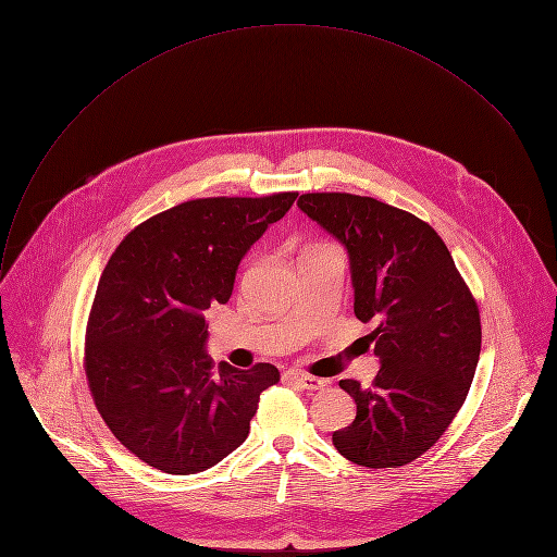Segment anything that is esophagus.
I'll return each mask as SVG.
<instances>
[{"label":"esophagus","instance_id":"34e87169","mask_svg":"<svg viewBox=\"0 0 557 557\" xmlns=\"http://www.w3.org/2000/svg\"><path fill=\"white\" fill-rule=\"evenodd\" d=\"M284 376H286L288 381L297 383V385H299V387H304V389H322V387L326 385V381H324V379L310 376V374L299 372V370H286V372H284Z\"/></svg>","mask_w":557,"mask_h":557}]
</instances>
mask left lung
<instances>
[{"mask_svg": "<svg viewBox=\"0 0 557 557\" xmlns=\"http://www.w3.org/2000/svg\"><path fill=\"white\" fill-rule=\"evenodd\" d=\"M346 249L355 314L374 322L379 357L370 387L339 385L357 406L333 432L337 451L361 467H401L428 451L465 404L481 357V317L441 235L417 215L352 194L297 200Z\"/></svg>", "mask_w": 557, "mask_h": 557, "instance_id": "obj_1", "label": "left lung"}]
</instances>
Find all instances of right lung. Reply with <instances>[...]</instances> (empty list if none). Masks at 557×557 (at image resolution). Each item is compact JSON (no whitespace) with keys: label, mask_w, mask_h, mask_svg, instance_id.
<instances>
[{"label":"right lung","mask_w":557,"mask_h":557,"mask_svg":"<svg viewBox=\"0 0 557 557\" xmlns=\"http://www.w3.org/2000/svg\"><path fill=\"white\" fill-rule=\"evenodd\" d=\"M295 198L189 200L136 226L112 253L88 322L86 372L103 421L143 462L198 473L249 436L260 392L280 372L213 368L205 310L228 301L243 258Z\"/></svg>","instance_id":"1"}]
</instances>
